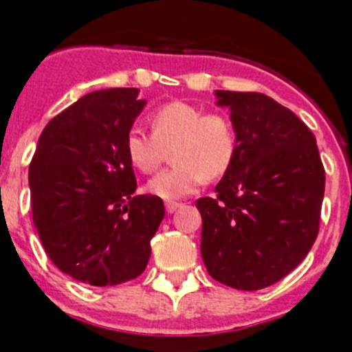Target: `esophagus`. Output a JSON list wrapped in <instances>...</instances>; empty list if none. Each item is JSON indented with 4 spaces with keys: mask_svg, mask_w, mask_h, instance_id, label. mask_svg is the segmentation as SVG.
Returning a JSON list of instances; mask_svg holds the SVG:
<instances>
[{
    "mask_svg": "<svg viewBox=\"0 0 352 352\" xmlns=\"http://www.w3.org/2000/svg\"><path fill=\"white\" fill-rule=\"evenodd\" d=\"M182 207V204H179V201H166V212L172 214L175 212L177 209H180Z\"/></svg>",
    "mask_w": 352,
    "mask_h": 352,
    "instance_id": "34e87169",
    "label": "esophagus"
}]
</instances>
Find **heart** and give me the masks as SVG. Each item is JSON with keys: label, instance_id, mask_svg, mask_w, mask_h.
<instances>
[{"label": "heart", "instance_id": "b5f03b06", "mask_svg": "<svg viewBox=\"0 0 352 352\" xmlns=\"http://www.w3.org/2000/svg\"><path fill=\"white\" fill-rule=\"evenodd\" d=\"M152 134L131 129L125 155L138 172L152 173L172 148L173 168L146 184V191L163 200L195 193L204 179L214 180L230 170L237 154V131L228 117L207 113L195 104L168 102L151 117Z\"/></svg>", "mask_w": 352, "mask_h": 352}]
</instances>
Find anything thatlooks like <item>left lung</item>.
I'll use <instances>...</instances> for the list:
<instances>
[{"label":"left lung","instance_id":"1","mask_svg":"<svg viewBox=\"0 0 352 352\" xmlns=\"http://www.w3.org/2000/svg\"><path fill=\"white\" fill-rule=\"evenodd\" d=\"M237 131L234 163L216 197L198 198L201 258L239 290L280 282L319 234L324 166L316 136L285 106L256 91L216 90Z\"/></svg>","mask_w":352,"mask_h":352}]
</instances>
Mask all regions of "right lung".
Masks as SVG:
<instances>
[{
  "mask_svg": "<svg viewBox=\"0 0 352 352\" xmlns=\"http://www.w3.org/2000/svg\"><path fill=\"white\" fill-rule=\"evenodd\" d=\"M138 88L91 91L42 131L30 164L33 225L62 273L96 287L145 271L164 218L154 195H134L125 136L146 100Z\"/></svg>",
  "mask_w": 352,
  "mask_h": 352,
  "instance_id": "1",
  "label": "right lung"
}]
</instances>
